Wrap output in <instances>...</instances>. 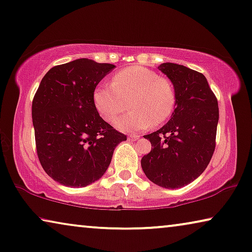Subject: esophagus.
Returning <instances> with one entry per match:
<instances>
[{
    "instance_id": "obj_1",
    "label": "esophagus",
    "mask_w": 252,
    "mask_h": 252,
    "mask_svg": "<svg viewBox=\"0 0 252 252\" xmlns=\"http://www.w3.org/2000/svg\"><path fill=\"white\" fill-rule=\"evenodd\" d=\"M128 138H130V140H138V138H140V135H137V134L128 135Z\"/></svg>"
}]
</instances>
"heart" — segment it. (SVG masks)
Returning <instances> with one entry per match:
<instances>
[{
    "mask_svg": "<svg viewBox=\"0 0 252 252\" xmlns=\"http://www.w3.org/2000/svg\"><path fill=\"white\" fill-rule=\"evenodd\" d=\"M93 102L107 123L115 122L128 105L130 111L117 120L116 127L133 133L165 123L176 107L177 93L170 79L149 68L134 65L115 74L111 85L96 86Z\"/></svg>",
    "mask_w": 252,
    "mask_h": 252,
    "instance_id": "1",
    "label": "heart"
}]
</instances>
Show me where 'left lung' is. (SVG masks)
<instances>
[{
  "label": "left lung",
  "mask_w": 252,
  "mask_h": 252,
  "mask_svg": "<svg viewBox=\"0 0 252 252\" xmlns=\"http://www.w3.org/2000/svg\"><path fill=\"white\" fill-rule=\"evenodd\" d=\"M158 68L174 83L176 108L165 126L144 136L153 148L141 165L155 184L178 189L199 177L210 162L216 147L218 101L201 72L171 63Z\"/></svg>",
  "instance_id": "left-lung-1"
}]
</instances>
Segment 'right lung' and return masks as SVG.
Here are the masks:
<instances>
[{
    "instance_id": "1",
    "label": "right lung",
    "mask_w": 252,
    "mask_h": 252,
    "mask_svg": "<svg viewBox=\"0 0 252 252\" xmlns=\"http://www.w3.org/2000/svg\"><path fill=\"white\" fill-rule=\"evenodd\" d=\"M115 68L77 59L46 72L32 104L36 151L45 173L65 187H86L105 173L126 135L100 117L93 93Z\"/></svg>"
}]
</instances>
